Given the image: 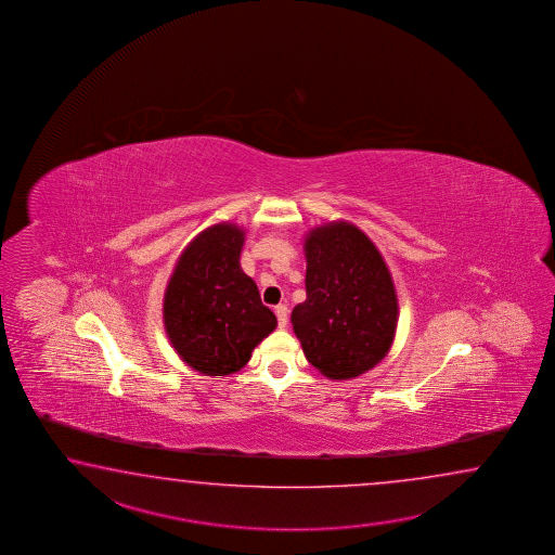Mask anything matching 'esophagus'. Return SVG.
<instances>
[{
    "instance_id": "34e87169",
    "label": "esophagus",
    "mask_w": 555,
    "mask_h": 555,
    "mask_svg": "<svg viewBox=\"0 0 555 555\" xmlns=\"http://www.w3.org/2000/svg\"><path fill=\"white\" fill-rule=\"evenodd\" d=\"M275 315H278V323H280V327H285L287 325V315H289V309L287 306H278L275 307Z\"/></svg>"
}]
</instances>
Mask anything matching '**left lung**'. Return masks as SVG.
Listing matches in <instances>:
<instances>
[{"mask_svg": "<svg viewBox=\"0 0 555 555\" xmlns=\"http://www.w3.org/2000/svg\"><path fill=\"white\" fill-rule=\"evenodd\" d=\"M306 292L292 323L306 359L333 380L378 365L397 333L399 301L389 268L363 230L330 222L306 236Z\"/></svg>", "mask_w": 555, "mask_h": 555, "instance_id": "obj_1", "label": "left lung"}]
</instances>
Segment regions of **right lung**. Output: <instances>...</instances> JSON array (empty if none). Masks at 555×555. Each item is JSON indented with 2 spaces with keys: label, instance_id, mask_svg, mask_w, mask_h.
<instances>
[{
  "label": "right lung",
  "instance_id": "obj_1",
  "mask_svg": "<svg viewBox=\"0 0 555 555\" xmlns=\"http://www.w3.org/2000/svg\"><path fill=\"white\" fill-rule=\"evenodd\" d=\"M244 240V230L230 222L206 228L180 254L166 285L163 318L170 345L208 377L240 371L278 325L240 266Z\"/></svg>",
  "mask_w": 555,
  "mask_h": 555
}]
</instances>
